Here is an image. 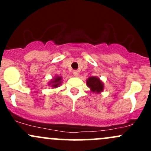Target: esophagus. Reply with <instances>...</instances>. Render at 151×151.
Here are the masks:
<instances>
[{
  "mask_svg": "<svg viewBox=\"0 0 151 151\" xmlns=\"http://www.w3.org/2000/svg\"><path fill=\"white\" fill-rule=\"evenodd\" d=\"M73 74H74L75 77H77V76H78V74H79V72L77 71V70H74V71H73Z\"/></svg>",
  "mask_w": 151,
  "mask_h": 151,
  "instance_id": "1",
  "label": "esophagus"
}]
</instances>
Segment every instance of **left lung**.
<instances>
[{
  "label": "left lung",
  "instance_id": "left-lung-1",
  "mask_svg": "<svg viewBox=\"0 0 151 151\" xmlns=\"http://www.w3.org/2000/svg\"><path fill=\"white\" fill-rule=\"evenodd\" d=\"M87 84H88V86L91 88L93 92L100 93L103 91L102 83L97 77H89L87 80Z\"/></svg>",
  "mask_w": 151,
  "mask_h": 151
}]
</instances>
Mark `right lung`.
Returning <instances> with one entry per match:
<instances>
[{"label": "right lung", "mask_w": 151, "mask_h": 151, "mask_svg": "<svg viewBox=\"0 0 151 151\" xmlns=\"http://www.w3.org/2000/svg\"><path fill=\"white\" fill-rule=\"evenodd\" d=\"M60 80H61V77H56V78L53 80V85H52V87H57L58 86L59 83H60Z\"/></svg>", "instance_id": "1"}]
</instances>
